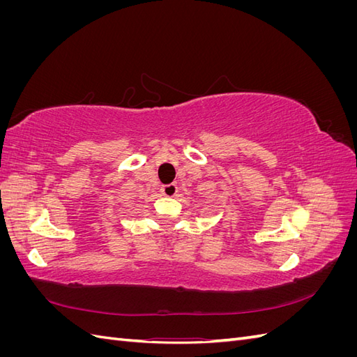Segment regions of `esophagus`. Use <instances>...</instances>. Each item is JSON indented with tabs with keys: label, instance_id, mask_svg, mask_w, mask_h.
Segmentation results:
<instances>
[{
	"label": "esophagus",
	"instance_id": "1",
	"mask_svg": "<svg viewBox=\"0 0 357 357\" xmlns=\"http://www.w3.org/2000/svg\"><path fill=\"white\" fill-rule=\"evenodd\" d=\"M177 185H174V183H171V185H165V186H162V189H160V192H162V195H165V197H176L177 195Z\"/></svg>",
	"mask_w": 357,
	"mask_h": 357
}]
</instances>
